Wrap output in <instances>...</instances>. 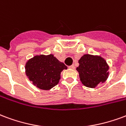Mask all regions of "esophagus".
<instances>
[{"label":"esophagus","mask_w":126,"mask_h":126,"mask_svg":"<svg viewBox=\"0 0 126 126\" xmlns=\"http://www.w3.org/2000/svg\"><path fill=\"white\" fill-rule=\"evenodd\" d=\"M69 69H75V66H74V65H72L69 66Z\"/></svg>","instance_id":"34e87169"}]
</instances>
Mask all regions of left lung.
<instances>
[{
    "label": "left lung",
    "mask_w": 126,
    "mask_h": 126,
    "mask_svg": "<svg viewBox=\"0 0 126 126\" xmlns=\"http://www.w3.org/2000/svg\"><path fill=\"white\" fill-rule=\"evenodd\" d=\"M77 67L81 81L85 86L95 88L104 83L109 76V66L106 61L100 56L85 54L79 60Z\"/></svg>",
    "instance_id": "obj_1"
}]
</instances>
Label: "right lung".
<instances>
[{
  "label": "right lung",
  "mask_w": 126,
  "mask_h": 126,
  "mask_svg": "<svg viewBox=\"0 0 126 126\" xmlns=\"http://www.w3.org/2000/svg\"><path fill=\"white\" fill-rule=\"evenodd\" d=\"M67 67L50 54L35 55L27 61L25 73L32 84L43 90H49L58 84L61 73Z\"/></svg>",
  "instance_id": "right-lung-1"
}]
</instances>
